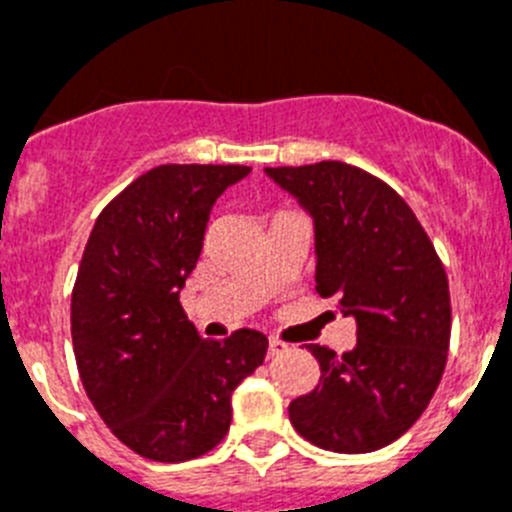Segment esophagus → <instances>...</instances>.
Returning <instances> with one entry per match:
<instances>
[{
	"mask_svg": "<svg viewBox=\"0 0 512 512\" xmlns=\"http://www.w3.org/2000/svg\"><path fill=\"white\" fill-rule=\"evenodd\" d=\"M287 343L284 341H279V338H271L269 341V356L271 359H274V356H279V354H284V351H287Z\"/></svg>",
	"mask_w": 512,
	"mask_h": 512,
	"instance_id": "obj_1",
	"label": "esophagus"
}]
</instances>
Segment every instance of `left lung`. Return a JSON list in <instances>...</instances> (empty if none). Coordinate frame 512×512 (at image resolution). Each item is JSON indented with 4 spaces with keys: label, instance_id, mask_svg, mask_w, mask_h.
Wrapping results in <instances>:
<instances>
[{
    "label": "left lung",
    "instance_id": "8db88e82",
    "mask_svg": "<svg viewBox=\"0 0 512 512\" xmlns=\"http://www.w3.org/2000/svg\"><path fill=\"white\" fill-rule=\"evenodd\" d=\"M315 220L320 297L356 318V348L310 343L320 384L289 405L295 431L338 454L397 441L428 408L451 338L449 279L400 194L359 166L266 169Z\"/></svg>",
    "mask_w": 512,
    "mask_h": 512
}]
</instances>
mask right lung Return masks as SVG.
Returning <instances> with one entry per match:
<instances>
[{"mask_svg":"<svg viewBox=\"0 0 512 512\" xmlns=\"http://www.w3.org/2000/svg\"><path fill=\"white\" fill-rule=\"evenodd\" d=\"M248 171H146L99 212L81 256L71 292L81 384L110 431L146 459L189 461L215 449L230 428L233 390L264 364V333L205 341L179 302L212 205Z\"/></svg>","mask_w":512,"mask_h":512,"instance_id":"add662e5","label":"right lung"}]
</instances>
